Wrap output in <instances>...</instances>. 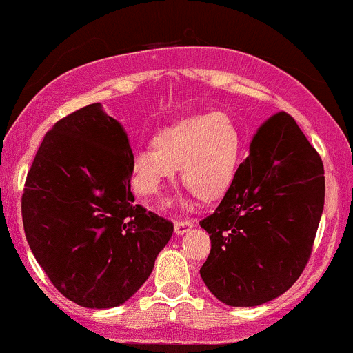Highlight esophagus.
Wrapping results in <instances>:
<instances>
[{"label": "esophagus", "instance_id": "obj_1", "mask_svg": "<svg viewBox=\"0 0 353 353\" xmlns=\"http://www.w3.org/2000/svg\"><path fill=\"white\" fill-rule=\"evenodd\" d=\"M193 227L192 221H175V232L176 236H183L185 232H188Z\"/></svg>", "mask_w": 353, "mask_h": 353}]
</instances>
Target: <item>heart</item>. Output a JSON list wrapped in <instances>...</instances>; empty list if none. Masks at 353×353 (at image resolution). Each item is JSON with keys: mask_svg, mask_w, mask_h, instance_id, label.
<instances>
[{"mask_svg": "<svg viewBox=\"0 0 353 353\" xmlns=\"http://www.w3.org/2000/svg\"><path fill=\"white\" fill-rule=\"evenodd\" d=\"M154 148H138L131 154V181L136 193L157 196L175 176L200 199L225 193L236 176L242 134L236 119L223 111L193 116L158 132Z\"/></svg>", "mask_w": 353, "mask_h": 353, "instance_id": "heart-1", "label": "heart"}]
</instances>
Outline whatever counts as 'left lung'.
<instances>
[{"label":"left lung","instance_id":"obj_1","mask_svg":"<svg viewBox=\"0 0 353 353\" xmlns=\"http://www.w3.org/2000/svg\"><path fill=\"white\" fill-rule=\"evenodd\" d=\"M325 203V170L296 121L276 112L254 134L249 157L214 214L200 221L212 249L205 286L229 306L278 298L312 256Z\"/></svg>","mask_w":353,"mask_h":353}]
</instances>
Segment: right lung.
I'll return each instance as SVG.
<instances>
[{"label": "right lung", "mask_w": 353, "mask_h": 353, "mask_svg": "<svg viewBox=\"0 0 353 353\" xmlns=\"http://www.w3.org/2000/svg\"><path fill=\"white\" fill-rule=\"evenodd\" d=\"M126 131L102 105L55 123L26 175L21 215L37 263L70 301L114 308L154 266L173 223L136 205Z\"/></svg>", "instance_id": "right-lung-1"}]
</instances>
